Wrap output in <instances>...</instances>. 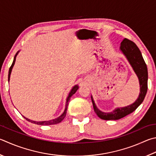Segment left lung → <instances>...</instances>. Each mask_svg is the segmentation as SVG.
<instances>
[{"mask_svg": "<svg viewBox=\"0 0 156 156\" xmlns=\"http://www.w3.org/2000/svg\"><path fill=\"white\" fill-rule=\"evenodd\" d=\"M120 50L126 56L136 74L138 76L140 83V93L137 100L132 104L126 107L117 108L110 112H104L99 110L91 96L95 112L99 117L104 120H117L134 112L142 104L147 91L148 72H147V65L144 61L140 50L134 42L126 38L124 39L121 43Z\"/></svg>", "mask_w": 156, "mask_h": 156, "instance_id": "1", "label": "left lung"}]
</instances>
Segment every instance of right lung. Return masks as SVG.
Wrapping results in <instances>:
<instances>
[{
  "mask_svg": "<svg viewBox=\"0 0 156 156\" xmlns=\"http://www.w3.org/2000/svg\"><path fill=\"white\" fill-rule=\"evenodd\" d=\"M19 52V51L16 54L15 56H14V58H13V63L11 65L9 70V74H8V80L9 81V78H10V75H11V70H12L13 67L14 66V64H15V62H16V56L18 55ZM78 89V85H75L73 87L72 90H71L70 93H69V95L68 97L67 98V100H66V108H65V110L63 114H62L60 117H58V118H56L55 119H52V120H50V121H32V120H30L29 119L24 117V119H26L29 121V122L32 123H35L37 124V125H40V126H48V125H54V124H57L58 123L61 122L63 120V119L66 117V113H67V107H68V104H69V101L70 100V98L74 94V93L76 92V90Z\"/></svg>",
  "mask_w": 156,
  "mask_h": 156,
  "instance_id": "obj_1",
  "label": "right lung"
}]
</instances>
